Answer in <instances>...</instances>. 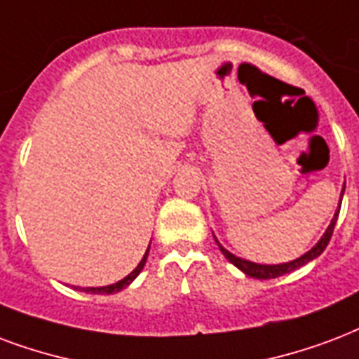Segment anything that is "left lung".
Listing matches in <instances>:
<instances>
[{
  "label": "left lung",
  "instance_id": "1",
  "mask_svg": "<svg viewBox=\"0 0 359 359\" xmlns=\"http://www.w3.org/2000/svg\"><path fill=\"white\" fill-rule=\"evenodd\" d=\"M343 194H344V184H343V190H341V199H339V207L337 210H335V215H333L332 222H330V226H327V229L324 231V235L320 237V241L316 243V245L309 250V252H305L303 256H299V258L292 259V262H286V264H277V265H267V264H254V262H250V259H243L239 258V256H235V254H231L229 250H226L218 241V248L222 250V254L226 256V258L231 262V264L237 267V269H241L243 273H245L246 277H252V278H259V280H267V278H277V277H283V275H286V273H292V271L299 269V267H303L305 264H309V262H313V259H316L320 256V254L324 252L325 246H327V243H330V239H332V233H333V228H335V222H337V216H339V210H341V201H343ZM216 239V237H215Z\"/></svg>",
  "mask_w": 359,
  "mask_h": 359
}]
</instances>
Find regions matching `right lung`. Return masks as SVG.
Listing matches in <instances>:
<instances>
[{
    "instance_id": "obj_1",
    "label": "right lung",
    "mask_w": 359,
    "mask_h": 359,
    "mask_svg": "<svg viewBox=\"0 0 359 359\" xmlns=\"http://www.w3.org/2000/svg\"><path fill=\"white\" fill-rule=\"evenodd\" d=\"M149 250H150V246L147 248V252H144L143 259L139 262V265H137L135 269L131 271L128 277H124L122 280H118V283L109 284V286H100V288H81V290L82 292H88V294H116V292H120V290H124L126 286H130V284L137 278V275L143 271L144 264H147V258H149Z\"/></svg>"
}]
</instances>
